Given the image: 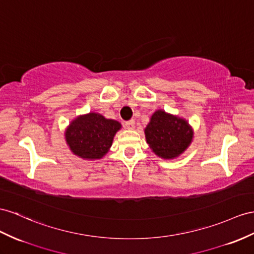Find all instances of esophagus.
Here are the masks:
<instances>
[{
	"mask_svg": "<svg viewBox=\"0 0 254 254\" xmlns=\"http://www.w3.org/2000/svg\"><path fill=\"white\" fill-rule=\"evenodd\" d=\"M126 127L128 129H133L135 127V121L132 119V120H128L126 122Z\"/></svg>",
	"mask_w": 254,
	"mask_h": 254,
	"instance_id": "34e87169",
	"label": "esophagus"
}]
</instances>
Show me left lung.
<instances>
[{"label": "left lung", "mask_w": 254, "mask_h": 254, "mask_svg": "<svg viewBox=\"0 0 254 254\" xmlns=\"http://www.w3.org/2000/svg\"><path fill=\"white\" fill-rule=\"evenodd\" d=\"M149 147L160 158L175 159L185 152L193 138V131L187 120L157 110L145 128Z\"/></svg>", "instance_id": "obj_1"}]
</instances>
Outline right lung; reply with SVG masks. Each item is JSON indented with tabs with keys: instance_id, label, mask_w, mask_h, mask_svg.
<instances>
[{
	"instance_id": "right-lung-1",
	"label": "right lung",
	"mask_w": 254,
	"mask_h": 254,
	"mask_svg": "<svg viewBox=\"0 0 254 254\" xmlns=\"http://www.w3.org/2000/svg\"><path fill=\"white\" fill-rule=\"evenodd\" d=\"M121 128L116 120L106 119L97 113L77 117L65 131L70 151L86 160L102 159L113 145L114 136Z\"/></svg>"
}]
</instances>
